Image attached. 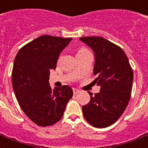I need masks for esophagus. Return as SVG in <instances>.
Here are the masks:
<instances>
[{
    "label": "esophagus",
    "instance_id": "34e87169",
    "mask_svg": "<svg viewBox=\"0 0 148 148\" xmlns=\"http://www.w3.org/2000/svg\"><path fill=\"white\" fill-rule=\"evenodd\" d=\"M79 92H80V90H77V89H75V88L73 89V93H74V95H77V94H78Z\"/></svg>",
    "mask_w": 148,
    "mask_h": 148
}]
</instances>
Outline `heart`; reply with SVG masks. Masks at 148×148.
Listing matches in <instances>:
<instances>
[{"mask_svg":"<svg viewBox=\"0 0 148 148\" xmlns=\"http://www.w3.org/2000/svg\"><path fill=\"white\" fill-rule=\"evenodd\" d=\"M87 52H89V51H88L87 48H85V47H79L78 49L77 50V55H81V54H83V53H87Z\"/></svg>","mask_w":148,"mask_h":148,"instance_id":"obj_1","label":"heart"}]
</instances>
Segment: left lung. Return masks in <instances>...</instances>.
<instances>
[{"label":"left lung","instance_id":"8db88e82","mask_svg":"<svg viewBox=\"0 0 148 148\" xmlns=\"http://www.w3.org/2000/svg\"><path fill=\"white\" fill-rule=\"evenodd\" d=\"M80 40L94 51L95 56L93 82L101 86L100 92L90 96L82 107L86 121L97 128H104L117 121L131 98L133 70L121 47L101 37H84Z\"/></svg>","mask_w":148,"mask_h":148}]
</instances>
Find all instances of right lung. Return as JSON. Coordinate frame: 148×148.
I'll use <instances>...</instances> for the list:
<instances>
[{
    "label": "right lung",
    "instance_id": "obj_1",
    "mask_svg": "<svg viewBox=\"0 0 148 148\" xmlns=\"http://www.w3.org/2000/svg\"><path fill=\"white\" fill-rule=\"evenodd\" d=\"M42 35L22 47L15 57L12 86L20 107L30 119L40 127L61 119L73 96L71 87L51 89L50 70L55 69L60 53L71 40Z\"/></svg>",
    "mask_w": 148,
    "mask_h": 148
}]
</instances>
